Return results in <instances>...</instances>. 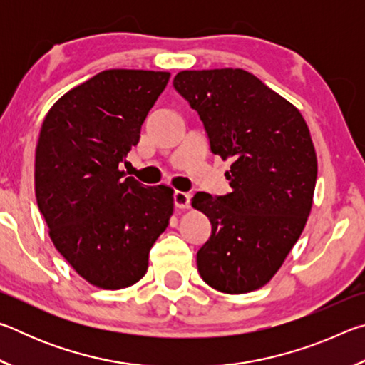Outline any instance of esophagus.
Listing matches in <instances>:
<instances>
[{
  "label": "esophagus",
  "mask_w": 365,
  "mask_h": 365,
  "mask_svg": "<svg viewBox=\"0 0 365 365\" xmlns=\"http://www.w3.org/2000/svg\"><path fill=\"white\" fill-rule=\"evenodd\" d=\"M190 193H185V191H175L174 193V205L178 209H187L190 207Z\"/></svg>",
  "instance_id": "34e87169"
}]
</instances>
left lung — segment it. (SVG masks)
<instances>
[{
  "label": "left lung",
  "mask_w": 365,
  "mask_h": 365,
  "mask_svg": "<svg viewBox=\"0 0 365 365\" xmlns=\"http://www.w3.org/2000/svg\"><path fill=\"white\" fill-rule=\"evenodd\" d=\"M174 88L200 115L211 151L233 160L230 193L191 200L212 225L197 270L217 292H255L282 267L311 212L317 156L307 123L243 69L183 71Z\"/></svg>",
  "instance_id": "8db88e82"
}]
</instances>
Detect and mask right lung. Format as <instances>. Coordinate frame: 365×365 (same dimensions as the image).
Listing matches in <instances>:
<instances>
[{
  "instance_id": "right-lung-1",
  "label": "right lung",
  "mask_w": 365,
  "mask_h": 365,
  "mask_svg": "<svg viewBox=\"0 0 365 365\" xmlns=\"http://www.w3.org/2000/svg\"><path fill=\"white\" fill-rule=\"evenodd\" d=\"M169 72L110 69L59 98L35 151L36 205L56 250L80 277L104 289L137 283L169 225L172 190L119 170Z\"/></svg>"
}]
</instances>
